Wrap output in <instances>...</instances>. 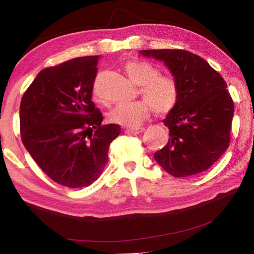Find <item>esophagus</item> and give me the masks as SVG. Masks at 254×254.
<instances>
[{"label":"esophagus","instance_id":"34e87169","mask_svg":"<svg viewBox=\"0 0 254 254\" xmlns=\"http://www.w3.org/2000/svg\"><path fill=\"white\" fill-rule=\"evenodd\" d=\"M128 132L133 133V134H140V133H142L144 131V127H132V128H127Z\"/></svg>","mask_w":254,"mask_h":254}]
</instances>
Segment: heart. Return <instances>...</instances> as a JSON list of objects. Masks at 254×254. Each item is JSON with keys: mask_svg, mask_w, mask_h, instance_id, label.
Masks as SVG:
<instances>
[{"mask_svg": "<svg viewBox=\"0 0 254 254\" xmlns=\"http://www.w3.org/2000/svg\"><path fill=\"white\" fill-rule=\"evenodd\" d=\"M124 69L132 81L140 85V93L145 100L119 103L110 111L111 122L134 127L148 118L151 107L158 114H166L177 105L180 88L175 76L159 74L158 67L147 60H131Z\"/></svg>", "mask_w": 254, "mask_h": 254, "instance_id": "heart-1", "label": "heart"}]
</instances>
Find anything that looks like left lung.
<instances>
[{
	"label": "left lung",
	"instance_id": "obj_1",
	"mask_svg": "<svg viewBox=\"0 0 254 254\" xmlns=\"http://www.w3.org/2000/svg\"><path fill=\"white\" fill-rule=\"evenodd\" d=\"M168 66L178 80L177 105L163 120L169 140L154 159L174 177L209 169L229 148L234 102L223 77L198 55L183 49L142 50Z\"/></svg>",
	"mask_w": 254,
	"mask_h": 254
}]
</instances>
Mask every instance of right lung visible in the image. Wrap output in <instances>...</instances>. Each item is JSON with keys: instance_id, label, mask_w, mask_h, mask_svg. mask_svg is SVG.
<instances>
[{"instance_id": "add662e5", "label": "right lung", "mask_w": 254, "mask_h": 254, "mask_svg": "<svg viewBox=\"0 0 254 254\" xmlns=\"http://www.w3.org/2000/svg\"><path fill=\"white\" fill-rule=\"evenodd\" d=\"M100 56H86L47 67L24 92L20 132L41 170L62 186L81 188L100 177L119 124L101 126L92 101Z\"/></svg>"}]
</instances>
